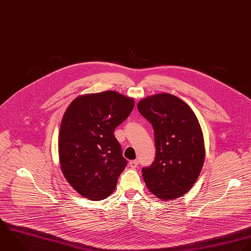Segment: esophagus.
I'll return each mask as SVG.
<instances>
[{
    "instance_id": "obj_1",
    "label": "esophagus",
    "mask_w": 251,
    "mask_h": 251,
    "mask_svg": "<svg viewBox=\"0 0 251 251\" xmlns=\"http://www.w3.org/2000/svg\"><path fill=\"white\" fill-rule=\"evenodd\" d=\"M138 164H139V161L138 160H132V161H130L129 162V166L131 167V168H136L137 166H138Z\"/></svg>"
}]
</instances>
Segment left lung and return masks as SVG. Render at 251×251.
<instances>
[{"label":"left lung","mask_w":251,"mask_h":251,"mask_svg":"<svg viewBox=\"0 0 251 251\" xmlns=\"http://www.w3.org/2000/svg\"><path fill=\"white\" fill-rule=\"evenodd\" d=\"M140 113L154 131L155 158L143 168V178L151 194L161 201L185 195L200 176L205 157L200 122L181 99L166 93L143 99Z\"/></svg>","instance_id":"8db88e82"}]
</instances>
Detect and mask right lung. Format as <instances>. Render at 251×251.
I'll return each mask as SVG.
<instances>
[{
    "label": "right lung",
    "mask_w": 251,
    "mask_h": 251,
    "mask_svg": "<svg viewBox=\"0 0 251 251\" xmlns=\"http://www.w3.org/2000/svg\"><path fill=\"white\" fill-rule=\"evenodd\" d=\"M132 98L105 91L76 98L60 124L61 171L82 197L101 201L115 190L127 160L113 132L131 113Z\"/></svg>",
    "instance_id": "add662e5"
}]
</instances>
